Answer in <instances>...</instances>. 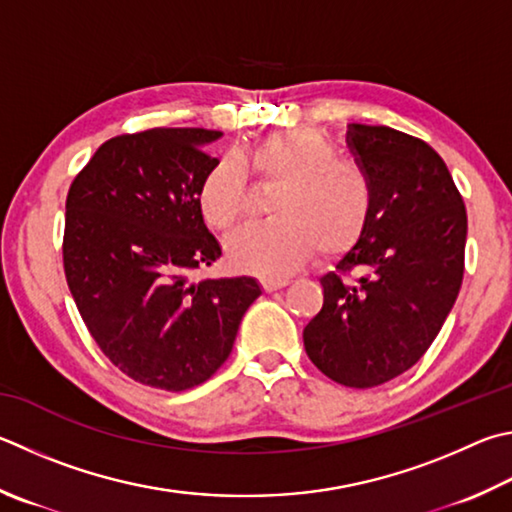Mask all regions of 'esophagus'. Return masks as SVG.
<instances>
[{
  "label": "esophagus",
  "mask_w": 512,
  "mask_h": 512,
  "mask_svg": "<svg viewBox=\"0 0 512 512\" xmlns=\"http://www.w3.org/2000/svg\"><path fill=\"white\" fill-rule=\"evenodd\" d=\"M288 284H291V280H288V277H284V280H262V286H264L266 293L277 291V288H284Z\"/></svg>",
  "instance_id": "1"
}]
</instances>
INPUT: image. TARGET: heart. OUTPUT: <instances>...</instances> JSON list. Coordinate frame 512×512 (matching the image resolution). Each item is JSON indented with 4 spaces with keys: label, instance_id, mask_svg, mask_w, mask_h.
Instances as JSON below:
<instances>
[{
    "label": "heart",
    "instance_id": "b5f03b06",
    "mask_svg": "<svg viewBox=\"0 0 512 512\" xmlns=\"http://www.w3.org/2000/svg\"><path fill=\"white\" fill-rule=\"evenodd\" d=\"M259 181L280 185L266 224L246 226L228 239L237 271L282 280L318 248L338 257L358 244L374 212V185L362 167L311 129H288L259 141L248 154ZM199 210L212 228L230 230L246 215L248 176L237 156H221L199 183Z\"/></svg>",
    "mask_w": 512,
    "mask_h": 512
}]
</instances>
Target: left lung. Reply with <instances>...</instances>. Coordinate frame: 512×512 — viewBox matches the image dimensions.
Segmentation results:
<instances>
[{
    "instance_id": "8db88e82",
    "label": "left lung",
    "mask_w": 512,
    "mask_h": 512,
    "mask_svg": "<svg viewBox=\"0 0 512 512\" xmlns=\"http://www.w3.org/2000/svg\"><path fill=\"white\" fill-rule=\"evenodd\" d=\"M349 147L374 185V212L304 327L306 356L345 387H376L421 360L457 302L468 215L430 145L385 125H349Z\"/></svg>"
}]
</instances>
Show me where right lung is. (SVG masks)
<instances>
[{
	"label": "right lung",
	"instance_id": "add662e5",
	"mask_svg": "<svg viewBox=\"0 0 512 512\" xmlns=\"http://www.w3.org/2000/svg\"><path fill=\"white\" fill-rule=\"evenodd\" d=\"M215 129H147L102 143L73 179L64 273L102 353L138 383L192 389L230 356L255 277L192 282L221 255L203 224L199 183Z\"/></svg>",
	"mask_w": 512,
	"mask_h": 512
}]
</instances>
